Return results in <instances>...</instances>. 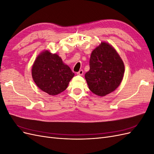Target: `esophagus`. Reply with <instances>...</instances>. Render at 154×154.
<instances>
[{
  "instance_id": "esophagus-1",
  "label": "esophagus",
  "mask_w": 154,
  "mask_h": 154,
  "mask_svg": "<svg viewBox=\"0 0 154 154\" xmlns=\"http://www.w3.org/2000/svg\"><path fill=\"white\" fill-rule=\"evenodd\" d=\"M83 70H80V71H79L77 72L78 75H80V76L83 75Z\"/></svg>"
}]
</instances>
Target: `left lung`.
<instances>
[{
    "mask_svg": "<svg viewBox=\"0 0 154 154\" xmlns=\"http://www.w3.org/2000/svg\"><path fill=\"white\" fill-rule=\"evenodd\" d=\"M89 66L85 78L91 91L97 96H105L114 91L123 80V60L108 43L101 42L92 51Z\"/></svg>",
    "mask_w": 154,
    "mask_h": 154,
    "instance_id": "8db88e82",
    "label": "left lung"
}]
</instances>
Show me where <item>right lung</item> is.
<instances>
[{
	"label": "right lung",
	"instance_id": "1",
	"mask_svg": "<svg viewBox=\"0 0 154 154\" xmlns=\"http://www.w3.org/2000/svg\"><path fill=\"white\" fill-rule=\"evenodd\" d=\"M32 77L36 85L42 91L51 96L64 91L74 73L63 63L57 54L46 50L42 52L32 65Z\"/></svg>",
	"mask_w": 154,
	"mask_h": 154
}]
</instances>
